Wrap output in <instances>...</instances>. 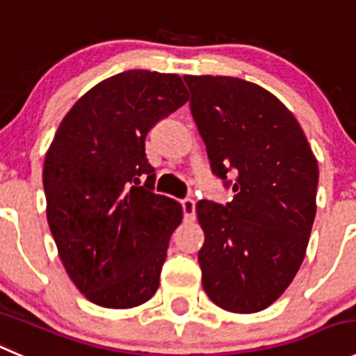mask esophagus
Here are the masks:
<instances>
[{
  "instance_id": "esophagus-1",
  "label": "esophagus",
  "mask_w": 356,
  "mask_h": 356,
  "mask_svg": "<svg viewBox=\"0 0 356 356\" xmlns=\"http://www.w3.org/2000/svg\"><path fill=\"white\" fill-rule=\"evenodd\" d=\"M181 208H184V216L187 222H192L195 218V201L194 199H184L181 201Z\"/></svg>"
}]
</instances>
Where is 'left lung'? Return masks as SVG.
I'll return each instance as SVG.
<instances>
[{"instance_id": "1", "label": "left lung", "mask_w": 356, "mask_h": 356, "mask_svg": "<svg viewBox=\"0 0 356 356\" xmlns=\"http://www.w3.org/2000/svg\"><path fill=\"white\" fill-rule=\"evenodd\" d=\"M184 79L213 172L222 180L236 175L229 204L195 206L204 231L202 286L222 309L257 313L282 297L306 257L316 157L292 111L269 90L234 76Z\"/></svg>"}]
</instances>
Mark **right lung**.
I'll list each match as a JSON object with an SVG mask.
<instances>
[{"instance_id": "obj_1", "label": "right lung", "mask_w": 356, "mask_h": 356, "mask_svg": "<svg viewBox=\"0 0 356 356\" xmlns=\"http://www.w3.org/2000/svg\"><path fill=\"white\" fill-rule=\"evenodd\" d=\"M187 101L178 74L124 71L73 104L47 150L50 232L71 282L97 306L129 309L157 292L184 209L152 192L145 138ZM143 174L147 181L138 188Z\"/></svg>"}]
</instances>
